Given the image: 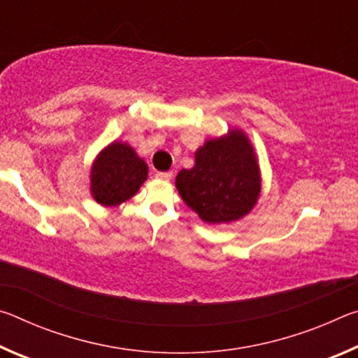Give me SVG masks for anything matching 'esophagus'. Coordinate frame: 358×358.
I'll list each match as a JSON object with an SVG mask.
<instances>
[{"mask_svg": "<svg viewBox=\"0 0 358 358\" xmlns=\"http://www.w3.org/2000/svg\"><path fill=\"white\" fill-rule=\"evenodd\" d=\"M172 172H156V178H159V180H166V181H169L172 178Z\"/></svg>", "mask_w": 358, "mask_h": 358, "instance_id": "1", "label": "esophagus"}]
</instances>
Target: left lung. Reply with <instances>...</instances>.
<instances>
[{"mask_svg": "<svg viewBox=\"0 0 358 358\" xmlns=\"http://www.w3.org/2000/svg\"><path fill=\"white\" fill-rule=\"evenodd\" d=\"M175 186L202 221L241 220L260 196L259 162L250 138L240 129L210 138L196 151L194 167L178 172Z\"/></svg>", "mask_w": 358, "mask_h": 358, "instance_id": "1", "label": "left lung"}]
</instances>
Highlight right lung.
I'll return each instance as SVG.
<instances>
[{"instance_id":"obj_1","label":"right lung","mask_w":358,"mask_h":358,"mask_svg":"<svg viewBox=\"0 0 358 358\" xmlns=\"http://www.w3.org/2000/svg\"><path fill=\"white\" fill-rule=\"evenodd\" d=\"M148 177V166L126 142H112L96 157L90 189L98 203L115 207L131 199Z\"/></svg>"}]
</instances>
